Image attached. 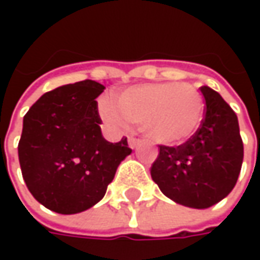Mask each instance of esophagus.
<instances>
[{
  "mask_svg": "<svg viewBox=\"0 0 260 260\" xmlns=\"http://www.w3.org/2000/svg\"><path fill=\"white\" fill-rule=\"evenodd\" d=\"M140 143H142V140H139V139H135V137H130V139H128V146H130V149H136Z\"/></svg>",
  "mask_w": 260,
  "mask_h": 260,
  "instance_id": "obj_1",
  "label": "esophagus"
}]
</instances>
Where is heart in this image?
Here are the masks:
<instances>
[{
  "label": "heart",
  "mask_w": 260,
  "mask_h": 260,
  "mask_svg": "<svg viewBox=\"0 0 260 260\" xmlns=\"http://www.w3.org/2000/svg\"><path fill=\"white\" fill-rule=\"evenodd\" d=\"M204 101L189 84L149 82L125 88L117 103L104 98L100 115L115 133H125L140 123L142 133L153 143L174 146L186 142L203 120Z\"/></svg>",
  "instance_id": "1"
}]
</instances>
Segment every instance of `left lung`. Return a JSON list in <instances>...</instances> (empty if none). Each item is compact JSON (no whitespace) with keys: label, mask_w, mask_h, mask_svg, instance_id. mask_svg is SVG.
<instances>
[{"label":"left lung","mask_w":260,"mask_h":260,"mask_svg":"<svg viewBox=\"0 0 260 260\" xmlns=\"http://www.w3.org/2000/svg\"><path fill=\"white\" fill-rule=\"evenodd\" d=\"M203 124L186 143L159 146L150 175L176 204L204 210L220 203L235 188L243 162V142L235 111L210 86Z\"/></svg>","instance_id":"obj_1"}]
</instances>
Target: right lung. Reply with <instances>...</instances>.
Listing matches in <instances>:
<instances>
[{"mask_svg":"<svg viewBox=\"0 0 260 260\" xmlns=\"http://www.w3.org/2000/svg\"><path fill=\"white\" fill-rule=\"evenodd\" d=\"M105 89L81 81L43 94L23 118L18 160L28 191L46 208L78 214L104 198L118 165L132 153L127 139L101 133L95 98Z\"/></svg>","mask_w":260,"mask_h":260,"instance_id":"obj_1","label":"right lung"}]
</instances>
